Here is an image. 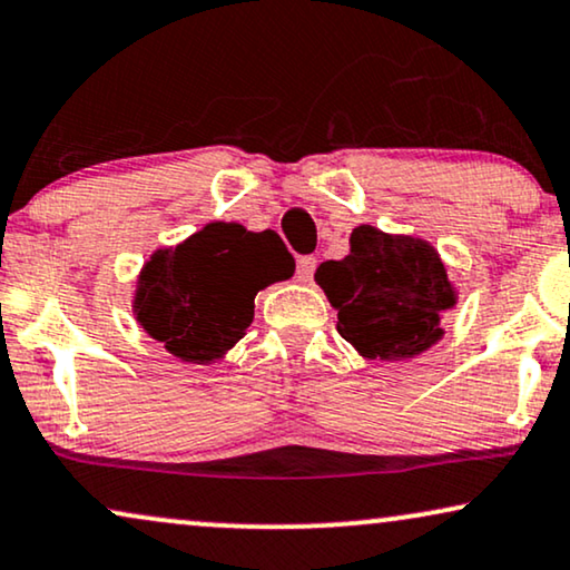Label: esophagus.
<instances>
[{"mask_svg":"<svg viewBox=\"0 0 570 570\" xmlns=\"http://www.w3.org/2000/svg\"><path fill=\"white\" fill-rule=\"evenodd\" d=\"M315 265L317 261L313 255H302L297 261V278L302 284H307V281H313V273H315Z\"/></svg>","mask_w":570,"mask_h":570,"instance_id":"obj_1","label":"esophagus"}]
</instances>
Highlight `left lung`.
<instances>
[{"mask_svg": "<svg viewBox=\"0 0 570 570\" xmlns=\"http://www.w3.org/2000/svg\"><path fill=\"white\" fill-rule=\"evenodd\" d=\"M338 309V333L367 360L401 362L443 338L440 313L456 305L445 263L430 242L356 226L344 261L315 271Z\"/></svg>", "mask_w": 570, "mask_h": 570, "instance_id": "left-lung-1", "label": "left lung"}]
</instances>
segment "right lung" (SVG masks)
Returning <instances> with one entry per match:
<instances>
[{"mask_svg": "<svg viewBox=\"0 0 570 570\" xmlns=\"http://www.w3.org/2000/svg\"><path fill=\"white\" fill-rule=\"evenodd\" d=\"M294 273L276 232L214 222L142 265L132 309L142 331L181 362L210 364L245 336L255 294Z\"/></svg>", "mask_w": 570, "mask_h": 570, "instance_id": "add662e5", "label": "right lung"}]
</instances>
